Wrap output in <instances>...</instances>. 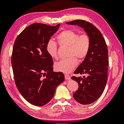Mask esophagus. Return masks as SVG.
<instances>
[{
	"mask_svg": "<svg viewBox=\"0 0 124 124\" xmlns=\"http://www.w3.org/2000/svg\"><path fill=\"white\" fill-rule=\"evenodd\" d=\"M64 77H65V79L66 80H70L71 79L70 77L68 74H65Z\"/></svg>",
	"mask_w": 124,
	"mask_h": 124,
	"instance_id": "34e87169",
	"label": "esophagus"
}]
</instances>
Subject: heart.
<instances>
[{
  "label": "heart",
  "mask_w": 124,
  "mask_h": 124,
  "mask_svg": "<svg viewBox=\"0 0 124 124\" xmlns=\"http://www.w3.org/2000/svg\"><path fill=\"white\" fill-rule=\"evenodd\" d=\"M57 40L61 46L68 47V56H74L79 60L85 58L89 53L91 40L86 33L79 35L78 33L70 29L62 32L57 37ZM46 50L52 58L57 57V46L54 40L50 39L46 45ZM76 58L70 57L56 63L54 68L58 72L69 73L72 72L77 65Z\"/></svg>",
  "instance_id": "obj_1"
}]
</instances>
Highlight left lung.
<instances>
[{
	"label": "left lung",
	"mask_w": 124,
	"mask_h": 124,
	"mask_svg": "<svg viewBox=\"0 0 124 124\" xmlns=\"http://www.w3.org/2000/svg\"><path fill=\"white\" fill-rule=\"evenodd\" d=\"M66 24L77 25L83 28L91 40L89 53L74 72V74H85L86 76L72 77V79L79 85L73 97L81 104H91L102 95L107 81V46L101 33L89 22L77 20Z\"/></svg>",
	"instance_id": "8db88e82"
}]
</instances>
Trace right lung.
<instances>
[{"mask_svg":"<svg viewBox=\"0 0 124 124\" xmlns=\"http://www.w3.org/2000/svg\"><path fill=\"white\" fill-rule=\"evenodd\" d=\"M60 26L34 23L15 41L11 64L16 85L24 99L34 106L49 103L56 87L64 80L63 73L53 72L52 58L46 50L47 41Z\"/></svg>","mask_w":124,"mask_h":124,"instance_id":"add662e5","label":"right lung"}]
</instances>
